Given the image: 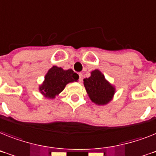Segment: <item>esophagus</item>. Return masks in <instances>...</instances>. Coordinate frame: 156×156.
<instances>
[{"label":"esophagus","mask_w":156,"mask_h":156,"mask_svg":"<svg viewBox=\"0 0 156 156\" xmlns=\"http://www.w3.org/2000/svg\"><path fill=\"white\" fill-rule=\"evenodd\" d=\"M83 80V76H82V74H79V82H82Z\"/></svg>","instance_id":"34e87169"}]
</instances>
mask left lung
Segmentation results:
<instances>
[{"instance_id":"1","label":"left lung","mask_w":156,"mask_h":156,"mask_svg":"<svg viewBox=\"0 0 156 156\" xmlns=\"http://www.w3.org/2000/svg\"><path fill=\"white\" fill-rule=\"evenodd\" d=\"M90 74V77L83 80L86 93L90 100L98 105H105L110 102L116 91L115 86H112L98 69L93 70Z\"/></svg>"}]
</instances>
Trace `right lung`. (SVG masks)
<instances>
[{"label":"right lung","instance_id":"add662e5","mask_svg":"<svg viewBox=\"0 0 156 156\" xmlns=\"http://www.w3.org/2000/svg\"><path fill=\"white\" fill-rule=\"evenodd\" d=\"M78 74L73 70H63L53 66L44 77V81L39 86V90L45 98L53 99L62 92L70 82H78Z\"/></svg>","mask_w":156,"mask_h":156}]
</instances>
